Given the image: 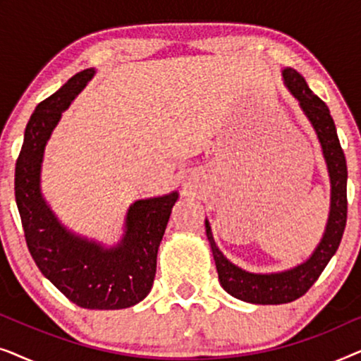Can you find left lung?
<instances>
[{
    "label": "left lung",
    "instance_id": "8db88e82",
    "mask_svg": "<svg viewBox=\"0 0 361 361\" xmlns=\"http://www.w3.org/2000/svg\"><path fill=\"white\" fill-rule=\"evenodd\" d=\"M283 75L286 85L298 98L300 108L317 131L329 166L330 182H332V204H330L327 230L314 255L298 268L276 274L246 273L238 266L231 264L216 248L209 221L205 220L207 238L210 241L221 288L233 298L251 304H288L302 298L338 250L347 225V161L340 146L334 118L330 115L329 106L317 95H314L298 71L284 68Z\"/></svg>",
    "mask_w": 361,
    "mask_h": 361
}]
</instances>
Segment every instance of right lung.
Masks as SVG:
<instances>
[{
	"mask_svg": "<svg viewBox=\"0 0 361 361\" xmlns=\"http://www.w3.org/2000/svg\"><path fill=\"white\" fill-rule=\"evenodd\" d=\"M92 75V68L75 73L34 110L16 161L14 195L29 253L41 273L78 307L125 309L145 299L152 288L157 248L177 192L135 202L128 212L121 245L103 250L61 226L39 190V171L47 137L61 113Z\"/></svg>",
	"mask_w": 361,
	"mask_h": 361,
	"instance_id": "obj_1",
	"label": "right lung"
}]
</instances>
